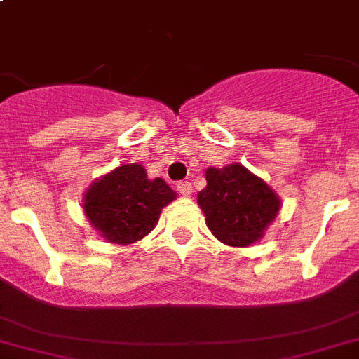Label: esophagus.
Instances as JSON below:
<instances>
[{
  "mask_svg": "<svg viewBox=\"0 0 359 359\" xmlns=\"http://www.w3.org/2000/svg\"><path fill=\"white\" fill-rule=\"evenodd\" d=\"M177 189H179V193L182 197H189V195H191V184H189L188 180L177 184Z\"/></svg>",
  "mask_w": 359,
  "mask_h": 359,
  "instance_id": "1",
  "label": "esophagus"
}]
</instances>
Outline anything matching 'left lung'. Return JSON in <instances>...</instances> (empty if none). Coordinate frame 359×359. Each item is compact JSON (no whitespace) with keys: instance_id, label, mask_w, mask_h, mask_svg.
<instances>
[{"instance_id":"1","label":"left lung","mask_w":359,"mask_h":359,"mask_svg":"<svg viewBox=\"0 0 359 359\" xmlns=\"http://www.w3.org/2000/svg\"><path fill=\"white\" fill-rule=\"evenodd\" d=\"M205 182L197 195L198 205L211 233L224 244H255L278 215V195L242 164L208 168Z\"/></svg>"}]
</instances>
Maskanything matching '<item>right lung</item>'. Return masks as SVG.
<instances>
[{
	"mask_svg": "<svg viewBox=\"0 0 359 359\" xmlns=\"http://www.w3.org/2000/svg\"><path fill=\"white\" fill-rule=\"evenodd\" d=\"M177 193L162 179H148L141 164H123L97 179L85 193V215L101 236L128 245L144 238L157 224L164 205Z\"/></svg>",
	"mask_w": 359,
	"mask_h": 359,
	"instance_id": "right-lung-1",
	"label": "right lung"
}]
</instances>
